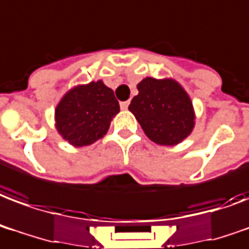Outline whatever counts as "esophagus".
I'll use <instances>...</instances> for the list:
<instances>
[{"label":"esophagus","instance_id":"obj_1","mask_svg":"<svg viewBox=\"0 0 249 249\" xmlns=\"http://www.w3.org/2000/svg\"><path fill=\"white\" fill-rule=\"evenodd\" d=\"M128 105H130V102H128V101H124V102H121V109H122V110H126L127 107H128Z\"/></svg>","mask_w":249,"mask_h":249}]
</instances>
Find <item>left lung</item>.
<instances>
[{
    "label": "left lung",
    "instance_id": "obj_1",
    "mask_svg": "<svg viewBox=\"0 0 249 249\" xmlns=\"http://www.w3.org/2000/svg\"><path fill=\"white\" fill-rule=\"evenodd\" d=\"M138 90L128 109L149 139L173 145L190 135L196 118L193 104L178 82L147 77L138 84Z\"/></svg>",
    "mask_w": 249,
    "mask_h": 249
}]
</instances>
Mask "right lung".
I'll use <instances>...</instances> for the list:
<instances>
[{"mask_svg":"<svg viewBox=\"0 0 249 249\" xmlns=\"http://www.w3.org/2000/svg\"><path fill=\"white\" fill-rule=\"evenodd\" d=\"M119 113L114 91L102 81L76 87L56 106V128L74 147L94 143L107 132Z\"/></svg>","mask_w":249,"mask_h":249,"instance_id":"obj_1","label":"right lung"}]
</instances>
